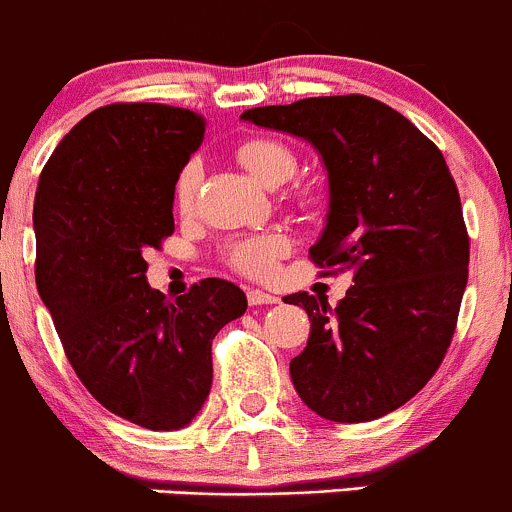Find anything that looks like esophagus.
Masks as SVG:
<instances>
[{
	"instance_id": "34e87169",
	"label": "esophagus",
	"mask_w": 512,
	"mask_h": 512,
	"mask_svg": "<svg viewBox=\"0 0 512 512\" xmlns=\"http://www.w3.org/2000/svg\"><path fill=\"white\" fill-rule=\"evenodd\" d=\"M246 300H249L251 307H258V305H276L278 298L271 293H263V290H254L251 288L249 293H246Z\"/></svg>"
}]
</instances>
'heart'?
Returning a JSON list of instances; mask_svg holds the SVG:
<instances>
[{
	"label": "heart",
	"mask_w": 512,
	"mask_h": 512,
	"mask_svg": "<svg viewBox=\"0 0 512 512\" xmlns=\"http://www.w3.org/2000/svg\"><path fill=\"white\" fill-rule=\"evenodd\" d=\"M236 161L241 163L251 175L263 185H280L293 178L298 168V156L285 141L271 139V136H254V139L241 141L234 148ZM197 180H200V166L197 161L185 163L178 173L173 188V200L178 210H188L195 197ZM288 236L278 232H263L251 236H239L224 246L222 256L229 268L246 278H268L276 271L278 261L288 254Z\"/></svg>",
	"instance_id": "obj_1"
}]
</instances>
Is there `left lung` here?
Segmentation results:
<instances>
[{"mask_svg": "<svg viewBox=\"0 0 512 512\" xmlns=\"http://www.w3.org/2000/svg\"><path fill=\"white\" fill-rule=\"evenodd\" d=\"M241 119L307 139L329 175V214L310 249L320 276L354 273L339 305L288 295L312 322L290 378L324 420L368 422L420 393L449 344L469 278V232L442 151L366 95L307 97Z\"/></svg>", "mask_w": 512, "mask_h": 512, "instance_id": "1", "label": "left lung"}]
</instances>
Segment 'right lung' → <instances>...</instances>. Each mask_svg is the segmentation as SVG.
Segmentation results:
<instances>
[{"label":"right lung","instance_id":"add662e5","mask_svg":"<svg viewBox=\"0 0 512 512\" xmlns=\"http://www.w3.org/2000/svg\"><path fill=\"white\" fill-rule=\"evenodd\" d=\"M205 117L117 102L78 122L41 170L36 285L70 366L97 403L146 430H180L212 388V339L246 312L234 283L205 278L166 300L146 249L175 232L173 188Z\"/></svg>","mask_w":512,"mask_h":512}]
</instances>
